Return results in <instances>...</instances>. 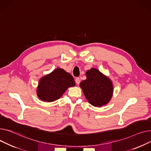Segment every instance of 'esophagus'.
Instances as JSON below:
<instances>
[{
    "label": "esophagus",
    "instance_id": "1",
    "mask_svg": "<svg viewBox=\"0 0 151 151\" xmlns=\"http://www.w3.org/2000/svg\"><path fill=\"white\" fill-rule=\"evenodd\" d=\"M75 81H76V84H77V85H78V84L80 83V82H81V79H80L79 77H77V78H76V80H75Z\"/></svg>",
    "mask_w": 151,
    "mask_h": 151
}]
</instances>
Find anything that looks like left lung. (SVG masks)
Here are the masks:
<instances>
[{
	"label": "left lung",
	"instance_id": "8db88e82",
	"mask_svg": "<svg viewBox=\"0 0 151 151\" xmlns=\"http://www.w3.org/2000/svg\"><path fill=\"white\" fill-rule=\"evenodd\" d=\"M86 79L80 83L85 98L91 105L101 107L107 105L113 94V85L111 79L99 69L91 68L86 71Z\"/></svg>",
	"mask_w": 151,
	"mask_h": 151
}]
</instances>
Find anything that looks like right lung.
Returning a JSON list of instances; mask_svg holds the SVG:
<instances>
[{"label":"right lung","mask_w":151,"mask_h":151,"mask_svg":"<svg viewBox=\"0 0 151 151\" xmlns=\"http://www.w3.org/2000/svg\"><path fill=\"white\" fill-rule=\"evenodd\" d=\"M75 85L70 74L63 69L57 68L40 79L37 89V96L43 102H54L60 99L68 88Z\"/></svg>","instance_id":"1"}]
</instances>
